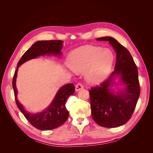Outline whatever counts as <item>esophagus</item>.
I'll use <instances>...</instances> for the list:
<instances>
[{
	"mask_svg": "<svg viewBox=\"0 0 153 153\" xmlns=\"http://www.w3.org/2000/svg\"><path fill=\"white\" fill-rule=\"evenodd\" d=\"M83 87H84V85H83L81 83H78V84H77L75 86V91L77 92L78 91H80V89H83Z\"/></svg>",
	"mask_w": 153,
	"mask_h": 153,
	"instance_id": "obj_1",
	"label": "esophagus"
}]
</instances>
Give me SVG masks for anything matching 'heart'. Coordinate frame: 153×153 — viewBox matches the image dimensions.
Masks as SVG:
<instances>
[{"instance_id":"1","label":"heart","mask_w":153,"mask_h":153,"mask_svg":"<svg viewBox=\"0 0 153 153\" xmlns=\"http://www.w3.org/2000/svg\"><path fill=\"white\" fill-rule=\"evenodd\" d=\"M114 53L108 48L85 46L76 49L69 57V67L75 72L85 70L86 80L92 84L103 81L114 62Z\"/></svg>"}]
</instances>
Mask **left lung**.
<instances>
[{"label": "left lung", "mask_w": 153, "mask_h": 153, "mask_svg": "<svg viewBox=\"0 0 153 153\" xmlns=\"http://www.w3.org/2000/svg\"><path fill=\"white\" fill-rule=\"evenodd\" d=\"M99 41H108L116 52L114 71L107 80L89 91L91 114L101 126L115 128L130 119L139 98L140 87L137 65L129 51L112 37H102ZM119 76L126 88L114 94L110 89L114 77Z\"/></svg>", "instance_id": "1"}]
</instances>
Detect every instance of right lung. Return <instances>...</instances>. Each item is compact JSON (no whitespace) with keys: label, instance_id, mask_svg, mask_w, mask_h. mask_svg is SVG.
<instances>
[{"label":"right lung","instance_id":"obj_1","mask_svg":"<svg viewBox=\"0 0 153 153\" xmlns=\"http://www.w3.org/2000/svg\"><path fill=\"white\" fill-rule=\"evenodd\" d=\"M63 41L61 40H50L37 41L32 45L22 55L17 64V69L13 78V87L15 94L16 103L18 108L24 114L32 126L40 130H50L61 126L65 123L69 116V112L66 107V102L69 96L75 92V86L73 84H68L62 86L55 95L52 103L43 112L37 114H30L25 110L23 106L17 99V89L16 79L18 68L23 63L40 55L53 54L60 56L62 48Z\"/></svg>","mask_w":153,"mask_h":153}]
</instances>
